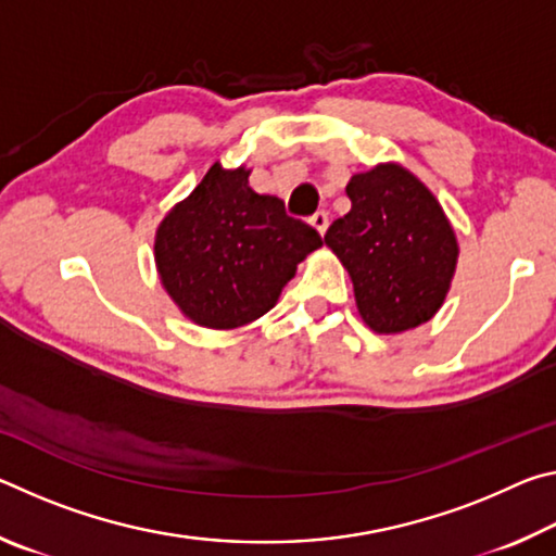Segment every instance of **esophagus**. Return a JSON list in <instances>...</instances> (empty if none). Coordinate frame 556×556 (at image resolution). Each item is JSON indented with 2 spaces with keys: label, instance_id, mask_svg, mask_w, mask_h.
<instances>
[{
  "label": "esophagus",
  "instance_id": "esophagus-1",
  "mask_svg": "<svg viewBox=\"0 0 556 556\" xmlns=\"http://www.w3.org/2000/svg\"><path fill=\"white\" fill-rule=\"evenodd\" d=\"M308 220H312L314 228H316L318 232H321V235L328 230V213H326V211H316Z\"/></svg>",
  "mask_w": 556,
  "mask_h": 556
}]
</instances>
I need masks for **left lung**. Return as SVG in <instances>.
Here are the masks:
<instances>
[{"instance_id":"8db88e82","label":"left lung","mask_w":556,"mask_h":556,"mask_svg":"<svg viewBox=\"0 0 556 556\" xmlns=\"http://www.w3.org/2000/svg\"><path fill=\"white\" fill-rule=\"evenodd\" d=\"M351 211L324 235L353 279L355 304L375 333L427 324L444 304L458 260L454 228L434 193L400 164L355 174Z\"/></svg>"}]
</instances>
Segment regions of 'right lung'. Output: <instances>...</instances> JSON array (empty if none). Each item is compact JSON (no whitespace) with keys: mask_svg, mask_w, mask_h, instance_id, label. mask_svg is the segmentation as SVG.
<instances>
[{"mask_svg":"<svg viewBox=\"0 0 556 556\" xmlns=\"http://www.w3.org/2000/svg\"><path fill=\"white\" fill-rule=\"evenodd\" d=\"M250 172L213 164L191 195L166 213L154 260L184 316L205 328H238L265 316L321 235L260 195Z\"/></svg>","mask_w":556,"mask_h":556,"instance_id":"1","label":"right lung"}]
</instances>
